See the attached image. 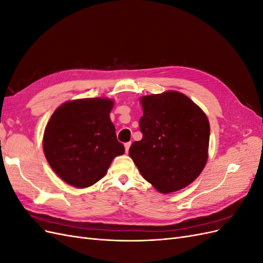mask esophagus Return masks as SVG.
Masks as SVG:
<instances>
[{"label":"esophagus","instance_id":"1","mask_svg":"<svg viewBox=\"0 0 263 263\" xmlns=\"http://www.w3.org/2000/svg\"><path fill=\"white\" fill-rule=\"evenodd\" d=\"M130 145H132V142H130V141H128V142H125V144H124L126 154H128V150H129V148H130Z\"/></svg>","mask_w":263,"mask_h":263}]
</instances>
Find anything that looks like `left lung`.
<instances>
[{"mask_svg":"<svg viewBox=\"0 0 263 263\" xmlns=\"http://www.w3.org/2000/svg\"><path fill=\"white\" fill-rule=\"evenodd\" d=\"M139 129L129 157L159 192H176L192 183L208 160L210 123L184 94L164 92L141 99Z\"/></svg>","mask_w":263,"mask_h":263,"instance_id":"obj_1","label":"left lung"}]
</instances>
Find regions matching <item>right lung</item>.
<instances>
[{
    "label": "right lung",
    "mask_w": 263,
    "mask_h": 263,
    "mask_svg": "<svg viewBox=\"0 0 263 263\" xmlns=\"http://www.w3.org/2000/svg\"><path fill=\"white\" fill-rule=\"evenodd\" d=\"M113 101L84 99L54 110L44 134V153L52 170L76 187L93 185L105 176L124 145L109 119Z\"/></svg>",
    "instance_id": "add662e5"
}]
</instances>
